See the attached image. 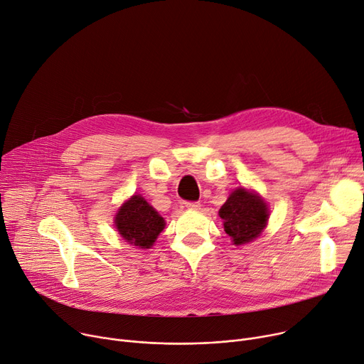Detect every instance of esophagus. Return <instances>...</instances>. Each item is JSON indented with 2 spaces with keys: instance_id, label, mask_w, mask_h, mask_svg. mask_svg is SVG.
<instances>
[{
  "instance_id": "1",
  "label": "esophagus",
  "mask_w": 364,
  "mask_h": 364,
  "mask_svg": "<svg viewBox=\"0 0 364 364\" xmlns=\"http://www.w3.org/2000/svg\"><path fill=\"white\" fill-rule=\"evenodd\" d=\"M185 207L188 210H200L201 204L200 203H191V201H188V203H185Z\"/></svg>"
}]
</instances>
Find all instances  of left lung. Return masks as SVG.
<instances>
[{"instance_id":"8db88e82","label":"left lung","mask_w":364,"mask_h":364,"mask_svg":"<svg viewBox=\"0 0 364 364\" xmlns=\"http://www.w3.org/2000/svg\"><path fill=\"white\" fill-rule=\"evenodd\" d=\"M225 232L235 245H245L257 239L268 223L267 203L254 191L236 188L218 211Z\"/></svg>"}]
</instances>
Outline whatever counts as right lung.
<instances>
[{"label":"right lung","mask_w":364,"mask_h":364,"mask_svg":"<svg viewBox=\"0 0 364 364\" xmlns=\"http://www.w3.org/2000/svg\"><path fill=\"white\" fill-rule=\"evenodd\" d=\"M164 226V218L141 195H132L115 215V228L122 239L139 249L151 247Z\"/></svg>","instance_id":"right-lung-1"}]
</instances>
